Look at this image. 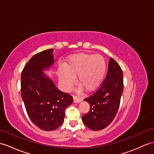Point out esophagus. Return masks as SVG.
Returning <instances> with one entry per match:
<instances>
[{"mask_svg":"<svg viewBox=\"0 0 154 154\" xmlns=\"http://www.w3.org/2000/svg\"><path fill=\"white\" fill-rule=\"evenodd\" d=\"M82 100V99L80 98V97H78L77 96H74L73 97V101L74 103H80Z\"/></svg>","mask_w":154,"mask_h":154,"instance_id":"esophagus-1","label":"esophagus"}]
</instances>
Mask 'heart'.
<instances>
[{
  "label": "heart",
  "instance_id": "heart-1",
  "mask_svg": "<svg viewBox=\"0 0 154 154\" xmlns=\"http://www.w3.org/2000/svg\"><path fill=\"white\" fill-rule=\"evenodd\" d=\"M106 72V62L103 56L80 54L71 57L65 69L59 70V79L65 89L74 85L73 78L77 76V84L86 91L92 92L98 88Z\"/></svg>",
  "mask_w": 154,
  "mask_h": 154
}]
</instances>
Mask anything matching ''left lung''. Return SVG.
Returning a JSON list of instances; mask_svg holds the SVG:
<instances>
[{
  "mask_svg": "<svg viewBox=\"0 0 154 154\" xmlns=\"http://www.w3.org/2000/svg\"><path fill=\"white\" fill-rule=\"evenodd\" d=\"M123 90V71L110 58L106 76L100 88L84 100L89 104L88 113L82 116L85 125L93 131L103 129L114 120Z\"/></svg>",
  "mask_w": 154,
  "mask_h": 154,
  "instance_id": "8db88e82",
  "label": "left lung"
}]
</instances>
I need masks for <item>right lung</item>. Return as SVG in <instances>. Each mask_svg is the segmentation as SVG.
<instances>
[{
	"label": "right lung",
	"mask_w": 154,
	"mask_h": 154,
	"mask_svg": "<svg viewBox=\"0 0 154 154\" xmlns=\"http://www.w3.org/2000/svg\"><path fill=\"white\" fill-rule=\"evenodd\" d=\"M53 50L34 55L22 70L21 93L29 118L44 131L57 129L64 121L65 110L73 102L69 93L60 91L42 70L54 63Z\"/></svg>",
	"instance_id": "add662e5"
}]
</instances>
